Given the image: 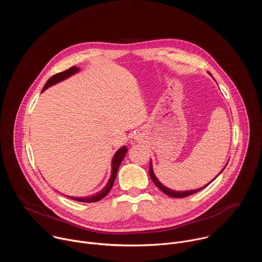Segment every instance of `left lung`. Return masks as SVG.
I'll list each match as a JSON object with an SVG mask.
<instances>
[{
    "label": "left lung",
    "instance_id": "left-lung-1",
    "mask_svg": "<svg viewBox=\"0 0 262 262\" xmlns=\"http://www.w3.org/2000/svg\"><path fill=\"white\" fill-rule=\"evenodd\" d=\"M225 169V168H224ZM223 169V170H224ZM222 170V171H223ZM221 171V172H222ZM220 172V173H221ZM149 175H150V178L152 179V181H154V183L158 186V188L163 192V193H165L166 195H168L169 197H172V198H183V197H188V196H190V195H193V194H195V193H197V192H199V191H201L202 189H204L205 186H207L208 184H206L205 186H203V188H201V189H197V190H193V191H185V192H175V191H173V190H171V189H168L167 186H165L164 184H162L160 181H159V179L156 177V175H155V173H154V169H152V164H151V162H150V166H149ZM215 179V178H214Z\"/></svg>",
    "mask_w": 262,
    "mask_h": 262
}]
</instances>
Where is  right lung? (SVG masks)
<instances>
[{
    "mask_svg": "<svg viewBox=\"0 0 262 262\" xmlns=\"http://www.w3.org/2000/svg\"><path fill=\"white\" fill-rule=\"evenodd\" d=\"M79 71V68L76 67V66H72L70 67L69 69L65 70V71H62V72H59V73H56L54 74L53 77H51L47 84L45 85L43 87V90L45 91L47 88H49L50 86H53L54 84H57L67 78H69L70 76H72L73 73H76ZM127 152V148L125 146H123L122 148H120L119 150L115 154L114 158H113V161H112V174H111V177H110V180L108 182L106 183V185L104 186V189L102 191H100L99 193L93 195V196H90V197H70V196H67L68 198L74 200V201H79V202H87V203H91V202H97L99 200H101L102 198H104L108 192L111 191L112 186H113L114 184V181H115V178H116V175H117V171H118V168L122 162V160L124 159L125 155Z\"/></svg>",
    "mask_w": 262,
    "mask_h": 262,
    "instance_id": "right-lung-1",
    "label": "right lung"
}]
</instances>
